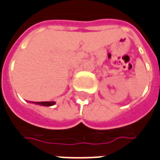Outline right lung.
<instances>
[{
	"label": "right lung",
	"mask_w": 160,
	"mask_h": 160,
	"mask_svg": "<svg viewBox=\"0 0 160 160\" xmlns=\"http://www.w3.org/2000/svg\"><path fill=\"white\" fill-rule=\"evenodd\" d=\"M33 103L35 105H42V106H52V105H55V101H47V102H31Z\"/></svg>",
	"instance_id": "1"
}]
</instances>
